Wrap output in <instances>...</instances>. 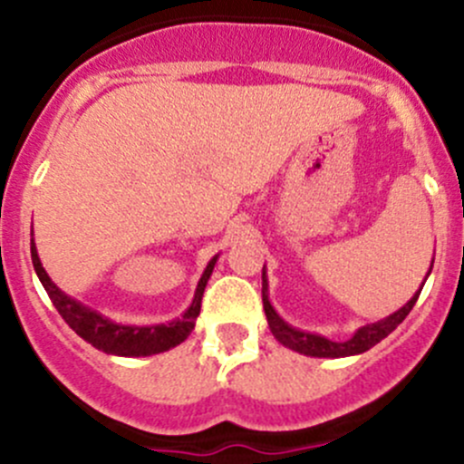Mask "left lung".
<instances>
[{"label":"left lung","mask_w":464,"mask_h":464,"mask_svg":"<svg viewBox=\"0 0 464 464\" xmlns=\"http://www.w3.org/2000/svg\"><path fill=\"white\" fill-rule=\"evenodd\" d=\"M431 266H433V262H431ZM429 274H431V269H429ZM422 287H424V283H422ZM422 287L413 294V298H411L404 307H400L397 312H392V314L386 316V319L368 323V325L359 327V330L354 332L348 341H330V339H325V336L314 334V332H305V330H298V327L289 325V323L274 310V305H271V301H269V283H266V271H265V266H262V307H265L266 323H269L271 334H274L276 339L285 345V348L294 350V353L307 354V357L339 359V357H353V354H362V353H366V350H371L372 345H377L379 341L386 339V336L391 334V332L395 330V327L400 325L406 316H409V312L413 310V305H415V301H418Z\"/></svg>","instance_id":"left-lung-1"}]
</instances>
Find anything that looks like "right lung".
<instances>
[{
    "mask_svg": "<svg viewBox=\"0 0 464 464\" xmlns=\"http://www.w3.org/2000/svg\"><path fill=\"white\" fill-rule=\"evenodd\" d=\"M219 256H213L206 265L202 278H199L198 289H195L193 303H190L188 310L179 316V319H172L168 323H159V325H123V323H116L107 316H102L101 312L92 310V307L82 305L81 301L72 298L69 294H64L53 280L49 278V274L42 266L40 256H37L35 242L31 237V260L35 266V274L40 278L42 287L49 294L51 303L55 305V310L60 312L67 325L76 332L78 336L92 343L96 350H102L107 354H116V357H150V354L166 353V350L175 348L181 341L188 339L190 332L195 330V321H198L199 310H202V296L206 283H208L210 274L215 269V262Z\"/></svg>",
    "mask_w": 464,
    "mask_h": 464,
    "instance_id": "obj_1",
    "label": "right lung"
}]
</instances>
